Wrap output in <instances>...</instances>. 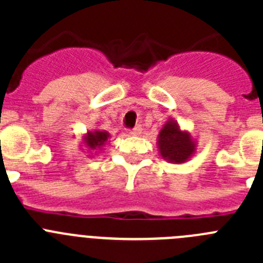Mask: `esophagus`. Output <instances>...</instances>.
Here are the masks:
<instances>
[{
    "instance_id": "obj_1",
    "label": "esophagus",
    "mask_w": 263,
    "mask_h": 263,
    "mask_svg": "<svg viewBox=\"0 0 263 263\" xmlns=\"http://www.w3.org/2000/svg\"><path fill=\"white\" fill-rule=\"evenodd\" d=\"M141 133H142V126H141V125H137L133 130H130V134L134 137L141 136Z\"/></svg>"
}]
</instances>
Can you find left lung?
I'll use <instances>...</instances> for the list:
<instances>
[{"label":"left lung","instance_id":"obj_1","mask_svg":"<svg viewBox=\"0 0 263 263\" xmlns=\"http://www.w3.org/2000/svg\"><path fill=\"white\" fill-rule=\"evenodd\" d=\"M158 152L168 163L180 164L191 159L197 150V141L188 130H183L170 118L158 134Z\"/></svg>","mask_w":263,"mask_h":263}]
</instances>
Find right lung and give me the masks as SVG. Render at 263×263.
Masks as SVG:
<instances>
[{"mask_svg":"<svg viewBox=\"0 0 263 263\" xmlns=\"http://www.w3.org/2000/svg\"><path fill=\"white\" fill-rule=\"evenodd\" d=\"M109 138L110 134L106 130H88L81 139V150L87 152L88 157H95L103 152L104 147L109 143Z\"/></svg>","mask_w":263,"mask_h":263,"instance_id":"add662e5","label":"right lung"}]
</instances>
